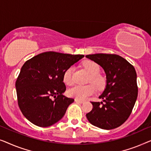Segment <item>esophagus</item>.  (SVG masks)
I'll return each mask as SVG.
<instances>
[{
    "instance_id": "obj_1",
    "label": "esophagus",
    "mask_w": 151,
    "mask_h": 151,
    "mask_svg": "<svg viewBox=\"0 0 151 151\" xmlns=\"http://www.w3.org/2000/svg\"><path fill=\"white\" fill-rule=\"evenodd\" d=\"M75 102H76V103H84V101H82V100H79V99H75Z\"/></svg>"
}]
</instances>
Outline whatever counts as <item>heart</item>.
<instances>
[{"label":"heart","instance_id":"b5f03b06","mask_svg":"<svg viewBox=\"0 0 151 151\" xmlns=\"http://www.w3.org/2000/svg\"><path fill=\"white\" fill-rule=\"evenodd\" d=\"M83 66L91 75L89 82L93 83L99 88H103L105 86V81L103 76L99 75V65L94 61H86L83 63ZM73 72L74 67L70 66L65 70L64 73H63V81L67 86H72L74 84ZM95 92H96V88L94 85L76 86L70 89L68 92L70 96L79 100L86 99V97L92 95Z\"/></svg>","mask_w":151,"mask_h":151}]
</instances>
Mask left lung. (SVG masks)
<instances>
[{
	"instance_id": "left-lung-1",
	"label": "left lung",
	"mask_w": 151,
	"mask_h": 151,
	"mask_svg": "<svg viewBox=\"0 0 151 151\" xmlns=\"http://www.w3.org/2000/svg\"><path fill=\"white\" fill-rule=\"evenodd\" d=\"M86 57L103 68L107 78L105 90L99 96L104 103L91 102L93 108L86 117L99 128L107 130L117 128L128 119L137 100L135 70L118 55L98 53Z\"/></svg>"
}]
</instances>
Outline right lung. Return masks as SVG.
<instances>
[{
	"label": "right lung",
	"instance_id": "obj_1",
	"mask_svg": "<svg viewBox=\"0 0 151 151\" xmlns=\"http://www.w3.org/2000/svg\"><path fill=\"white\" fill-rule=\"evenodd\" d=\"M83 57L49 51L36 55L24 63L16 88L18 106L27 120L38 127H47L63 118L75 101L63 95L66 90L63 73Z\"/></svg>",
	"mask_w": 151,
	"mask_h": 151
}]
</instances>
